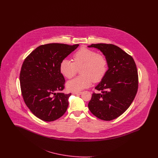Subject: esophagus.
Segmentation results:
<instances>
[{"mask_svg": "<svg viewBox=\"0 0 158 158\" xmlns=\"http://www.w3.org/2000/svg\"><path fill=\"white\" fill-rule=\"evenodd\" d=\"M82 92H80V91H76L73 92V94H75V95H81L82 94Z\"/></svg>", "mask_w": 158, "mask_h": 158, "instance_id": "1", "label": "esophagus"}]
</instances>
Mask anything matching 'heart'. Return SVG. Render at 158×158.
Segmentation results:
<instances>
[{"instance_id": "1", "label": "heart", "mask_w": 158, "mask_h": 158, "mask_svg": "<svg viewBox=\"0 0 158 158\" xmlns=\"http://www.w3.org/2000/svg\"><path fill=\"white\" fill-rule=\"evenodd\" d=\"M73 62L64 59L60 64L61 75L68 79L75 76L79 69L81 75L69 81L67 88L71 91H80L89 87L92 81H101L108 69V62L105 56L94 50L82 48L76 52Z\"/></svg>"}]
</instances>
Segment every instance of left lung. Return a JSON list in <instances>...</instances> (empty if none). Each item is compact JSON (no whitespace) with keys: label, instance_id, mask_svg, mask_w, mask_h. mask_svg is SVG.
Listing matches in <instances>:
<instances>
[{"label":"left lung","instance_id":"obj_1","mask_svg":"<svg viewBox=\"0 0 158 158\" xmlns=\"http://www.w3.org/2000/svg\"><path fill=\"white\" fill-rule=\"evenodd\" d=\"M100 50L108 62L106 73L95 88L88 108L98 118L112 120L124 113L135 98L138 89V75L133 57L120 47L107 44H91Z\"/></svg>","mask_w":158,"mask_h":158}]
</instances>
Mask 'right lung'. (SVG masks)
<instances>
[{
	"instance_id": "1",
	"label": "right lung",
	"mask_w": 158,
	"mask_h": 158,
	"mask_svg": "<svg viewBox=\"0 0 158 158\" xmlns=\"http://www.w3.org/2000/svg\"><path fill=\"white\" fill-rule=\"evenodd\" d=\"M79 45H40L24 60L19 76L22 95L25 104L38 118L53 121L66 111L71 94L60 92L65 82L60 64Z\"/></svg>"
}]
</instances>
